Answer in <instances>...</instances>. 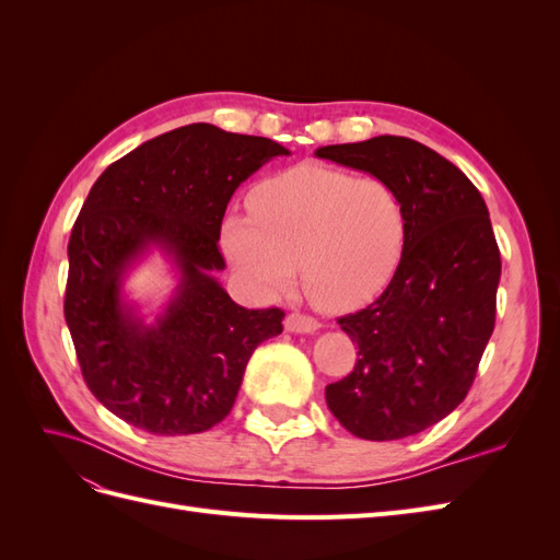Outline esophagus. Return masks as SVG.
Here are the masks:
<instances>
[{"label": "esophagus", "mask_w": 560, "mask_h": 560, "mask_svg": "<svg viewBox=\"0 0 560 560\" xmlns=\"http://www.w3.org/2000/svg\"><path fill=\"white\" fill-rule=\"evenodd\" d=\"M284 329L292 334H313L319 329V322L311 315H301V313H292L287 315L284 319Z\"/></svg>", "instance_id": "obj_1"}]
</instances>
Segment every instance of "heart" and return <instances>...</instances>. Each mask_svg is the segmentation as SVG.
<instances>
[{
  "mask_svg": "<svg viewBox=\"0 0 560 560\" xmlns=\"http://www.w3.org/2000/svg\"><path fill=\"white\" fill-rule=\"evenodd\" d=\"M249 206L224 214L222 249L261 296L282 294L299 266L317 308L352 311L378 296L399 266L406 214L383 179L301 163L264 179Z\"/></svg>",
  "mask_w": 560,
  "mask_h": 560,
  "instance_id": "1",
  "label": "heart"
}]
</instances>
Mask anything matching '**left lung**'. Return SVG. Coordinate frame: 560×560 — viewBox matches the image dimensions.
<instances>
[{
    "label": "left lung",
    "mask_w": 560,
    "mask_h": 560,
    "mask_svg": "<svg viewBox=\"0 0 560 560\" xmlns=\"http://www.w3.org/2000/svg\"><path fill=\"white\" fill-rule=\"evenodd\" d=\"M315 156L383 179L406 214L387 290L338 317L360 358L327 385V406L369 442L418 434L467 397L495 327L502 261L488 208L460 167L409 138L378 135L319 147Z\"/></svg>",
    "instance_id": "obj_1"
}]
</instances>
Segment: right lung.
<instances>
[{
  "instance_id": "add662e5",
  "label": "right lung",
  "mask_w": 560,
  "mask_h": 560,
  "mask_svg": "<svg viewBox=\"0 0 560 560\" xmlns=\"http://www.w3.org/2000/svg\"><path fill=\"white\" fill-rule=\"evenodd\" d=\"M290 149L210 124L132 149L97 177L67 257L65 319L95 399L151 434H198L238 397L254 348L282 331L280 308L247 311L214 278L219 231L238 186ZM159 248L178 287L154 323L122 294L127 270Z\"/></svg>"
}]
</instances>
